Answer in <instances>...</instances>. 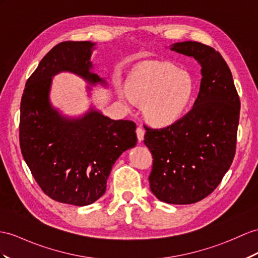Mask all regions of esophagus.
I'll return each mask as SVG.
<instances>
[{
  "mask_svg": "<svg viewBox=\"0 0 258 258\" xmlns=\"http://www.w3.org/2000/svg\"><path fill=\"white\" fill-rule=\"evenodd\" d=\"M136 133H137L138 140H139V141L141 142V141L144 139V130H143L141 127H138L137 130H136Z\"/></svg>",
  "mask_w": 258,
  "mask_h": 258,
  "instance_id": "esophagus-1",
  "label": "esophagus"
}]
</instances>
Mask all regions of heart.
<instances>
[{
	"mask_svg": "<svg viewBox=\"0 0 258 258\" xmlns=\"http://www.w3.org/2000/svg\"><path fill=\"white\" fill-rule=\"evenodd\" d=\"M195 91L191 75L168 63L149 62L140 67L128 84L119 90L127 105L143 104L144 116L158 127L176 122L184 115Z\"/></svg>",
	"mask_w": 258,
	"mask_h": 258,
	"instance_id": "1",
	"label": "heart"
}]
</instances>
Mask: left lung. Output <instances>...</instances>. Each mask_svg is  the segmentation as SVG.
Returning a JSON list of instances; mask_svg holds the SVG:
<instances>
[{"instance_id": "1", "label": "left lung", "mask_w": 258, "mask_h": 258, "mask_svg": "<svg viewBox=\"0 0 258 258\" xmlns=\"http://www.w3.org/2000/svg\"><path fill=\"white\" fill-rule=\"evenodd\" d=\"M171 50L202 66L199 94L191 110L175 123L146 127L144 144L153 158L151 191L163 203L189 205L215 190L230 168L241 103L227 62L215 49L183 41Z\"/></svg>"}]
</instances>
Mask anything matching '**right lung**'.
Masks as SVG:
<instances>
[{"label":"right lung","mask_w":258,"mask_h":258,"mask_svg":"<svg viewBox=\"0 0 258 258\" xmlns=\"http://www.w3.org/2000/svg\"><path fill=\"white\" fill-rule=\"evenodd\" d=\"M91 41H63L43 56L25 85L20 144L37 184L51 199L87 206L106 191L111 167L137 144L136 123L112 120L91 108L81 118L63 117L49 102L52 77L68 71L91 84L105 83L91 71Z\"/></svg>","instance_id":"add662e5"}]
</instances>
